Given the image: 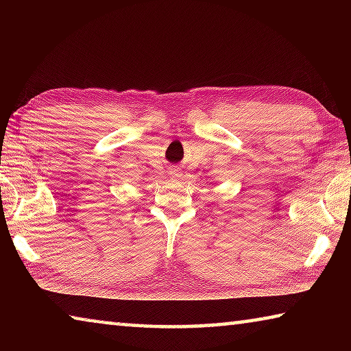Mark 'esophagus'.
Listing matches in <instances>:
<instances>
[{"instance_id":"1","label":"esophagus","mask_w":351,"mask_h":351,"mask_svg":"<svg viewBox=\"0 0 351 351\" xmlns=\"http://www.w3.org/2000/svg\"><path fill=\"white\" fill-rule=\"evenodd\" d=\"M181 173H182L181 169H178V167H171V169H170V176H171V178H180Z\"/></svg>"}]
</instances>
